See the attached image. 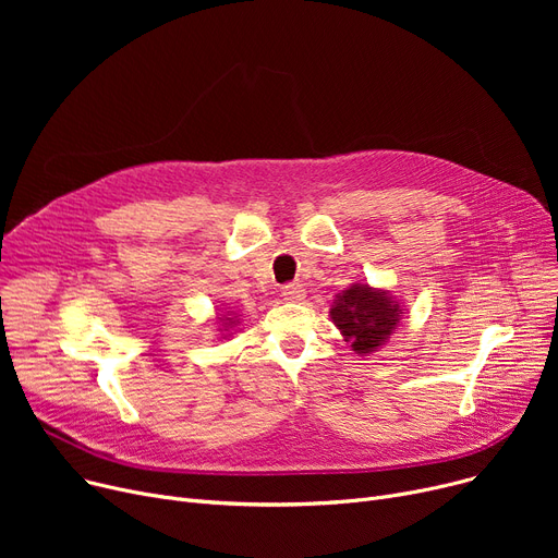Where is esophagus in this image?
I'll return each mask as SVG.
<instances>
[{
  "label": "esophagus",
  "mask_w": 558,
  "mask_h": 558,
  "mask_svg": "<svg viewBox=\"0 0 558 558\" xmlns=\"http://www.w3.org/2000/svg\"><path fill=\"white\" fill-rule=\"evenodd\" d=\"M282 296L289 303H299L305 299V289L299 282H289V284H282Z\"/></svg>",
  "instance_id": "esophagus-1"
}]
</instances>
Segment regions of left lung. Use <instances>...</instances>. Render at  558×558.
Here are the masks:
<instances>
[{
    "label": "left lung",
    "instance_id": "obj_1",
    "mask_svg": "<svg viewBox=\"0 0 558 558\" xmlns=\"http://www.w3.org/2000/svg\"><path fill=\"white\" fill-rule=\"evenodd\" d=\"M400 314L387 291L371 289L368 284L345 289L330 310L335 326L360 355L373 353L391 337L400 324Z\"/></svg>",
    "mask_w": 558,
    "mask_h": 558
}]
</instances>
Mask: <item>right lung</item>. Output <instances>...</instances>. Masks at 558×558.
Returning <instances> with one entry per match:
<instances>
[{"label":"right lung","instance_id":"1","mask_svg":"<svg viewBox=\"0 0 558 558\" xmlns=\"http://www.w3.org/2000/svg\"><path fill=\"white\" fill-rule=\"evenodd\" d=\"M234 324V320H228V326H232Z\"/></svg>","mask_w":558,"mask_h":558}]
</instances>
